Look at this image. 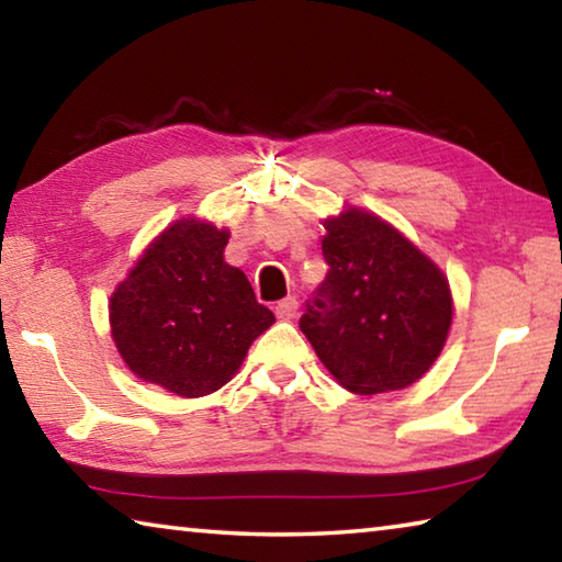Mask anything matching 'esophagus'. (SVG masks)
Listing matches in <instances>:
<instances>
[{
    "mask_svg": "<svg viewBox=\"0 0 562 562\" xmlns=\"http://www.w3.org/2000/svg\"><path fill=\"white\" fill-rule=\"evenodd\" d=\"M297 310H300L297 297H284L278 304H274V315H278L284 322H290V319L297 317Z\"/></svg>",
    "mask_w": 562,
    "mask_h": 562,
    "instance_id": "esophagus-1",
    "label": "esophagus"
}]
</instances>
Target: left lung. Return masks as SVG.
<instances>
[{
	"mask_svg": "<svg viewBox=\"0 0 562 562\" xmlns=\"http://www.w3.org/2000/svg\"><path fill=\"white\" fill-rule=\"evenodd\" d=\"M325 282L300 319L322 364L355 394L406 389L449 337L446 274L374 213L349 207L325 221Z\"/></svg>",
	"mask_w": 562,
	"mask_h": 562,
	"instance_id": "obj_1",
	"label": "left lung"
}]
</instances>
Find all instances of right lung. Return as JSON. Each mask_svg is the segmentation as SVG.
I'll use <instances>...</instances> for the list:
<instances>
[{"label":"right lung","instance_id":"obj_1","mask_svg":"<svg viewBox=\"0 0 562 562\" xmlns=\"http://www.w3.org/2000/svg\"><path fill=\"white\" fill-rule=\"evenodd\" d=\"M227 237L213 223L176 221L111 294V337L138 379L188 398L213 394L274 322L225 262Z\"/></svg>","mask_w":562,"mask_h":562}]
</instances>
